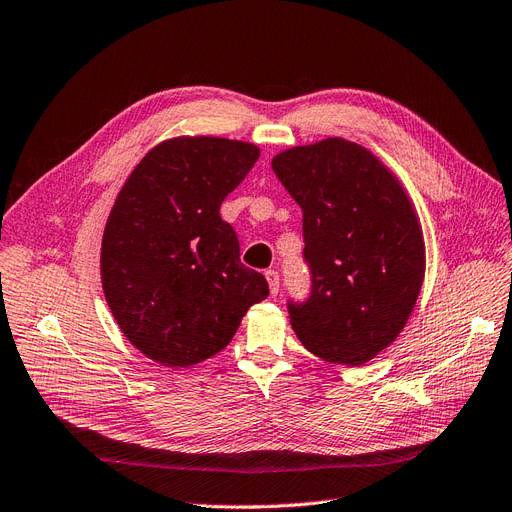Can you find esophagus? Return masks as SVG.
I'll use <instances>...</instances> for the list:
<instances>
[{
    "mask_svg": "<svg viewBox=\"0 0 512 512\" xmlns=\"http://www.w3.org/2000/svg\"><path fill=\"white\" fill-rule=\"evenodd\" d=\"M265 280H268V284H270V293L278 295V288H280L278 272L276 270H268V272H265Z\"/></svg>",
    "mask_w": 512,
    "mask_h": 512,
    "instance_id": "obj_1",
    "label": "esophagus"
}]
</instances>
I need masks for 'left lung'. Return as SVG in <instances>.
<instances>
[{"label": "left lung", "mask_w": 512, "mask_h": 512, "mask_svg": "<svg viewBox=\"0 0 512 512\" xmlns=\"http://www.w3.org/2000/svg\"><path fill=\"white\" fill-rule=\"evenodd\" d=\"M303 211V301L288 299L299 341L318 358L360 366L395 341L425 278V242L393 173L366 148L328 138L272 161Z\"/></svg>", "instance_id": "obj_1"}]
</instances>
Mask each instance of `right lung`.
<instances>
[{"mask_svg":"<svg viewBox=\"0 0 512 512\" xmlns=\"http://www.w3.org/2000/svg\"><path fill=\"white\" fill-rule=\"evenodd\" d=\"M257 159L247 142L177 138L152 148L121 188L102 238V286L123 335L150 360L184 368L211 358L268 297L219 215Z\"/></svg>","mask_w":512,"mask_h":512,"instance_id":"1","label":"right lung"}]
</instances>
